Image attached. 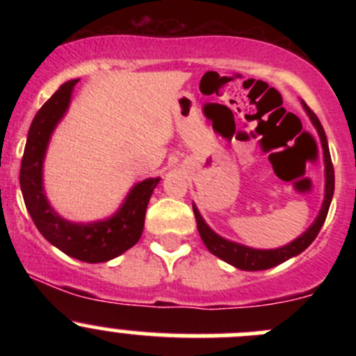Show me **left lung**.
Listing matches in <instances>:
<instances>
[{"label":"left lung","instance_id":"left-lung-1","mask_svg":"<svg viewBox=\"0 0 356 356\" xmlns=\"http://www.w3.org/2000/svg\"><path fill=\"white\" fill-rule=\"evenodd\" d=\"M303 106L305 110H307L308 117H310L312 124H314L315 129H317L318 136H321V143H322V148H324V160H325V198H324V203H322L321 213H318V217L315 218V222L310 225V229H308L307 232H303L300 238H296L293 243H289V245L282 248H275V250H254V248H248L245 245L229 241V239H224L222 236L215 234V232L208 227L207 222L203 220L198 208L193 204L196 224H198V232L201 239H203L204 246H207L208 250H210V253H213L215 257L222 258L224 261L241 268V270H267V268L275 267V265L282 264V261L300 254L301 251H305L312 245V243H314V239L317 238L322 225H324L325 217H327V211H329V207H331V200L334 195V167L331 161V155H329L327 138H325L324 127H322L317 115L308 108L305 103Z\"/></svg>","mask_w":356,"mask_h":356}]
</instances>
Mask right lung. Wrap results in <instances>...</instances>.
Returning <instances> with one entry per match:
<instances>
[{
  "label": "right lung",
  "instance_id": "1",
  "mask_svg": "<svg viewBox=\"0 0 356 356\" xmlns=\"http://www.w3.org/2000/svg\"><path fill=\"white\" fill-rule=\"evenodd\" d=\"M79 79L60 86L58 91L35 113L29 129L22 165L20 188L27 211L46 241L72 258L99 264L118 257L139 241L145 227L146 207L160 179L138 182L113 217L92 224H74L60 217L46 200L42 188V161L49 138L62 120Z\"/></svg>",
  "mask_w": 356,
  "mask_h": 356
}]
</instances>
